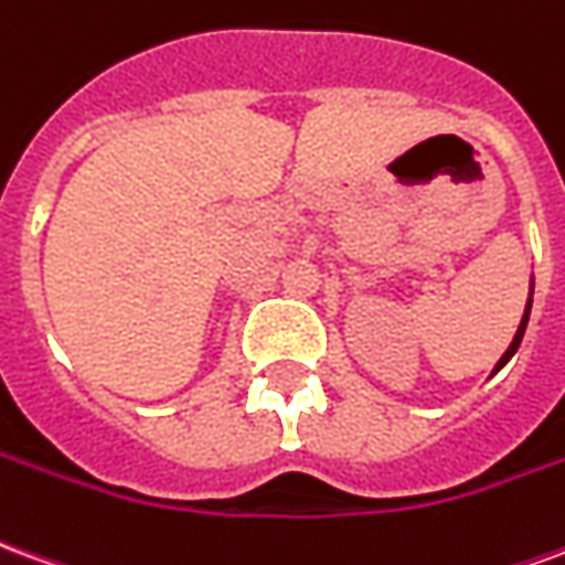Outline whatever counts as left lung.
<instances>
[{"label":"left lung","instance_id":"1","mask_svg":"<svg viewBox=\"0 0 565 565\" xmlns=\"http://www.w3.org/2000/svg\"><path fill=\"white\" fill-rule=\"evenodd\" d=\"M526 320H530V306H526V315H523L521 327H518V335H514V342L509 344V351H505V354H502V360H499V366H497V369H502V366H505V363H509L511 356H514V351H518V348H521L523 330H526Z\"/></svg>","mask_w":565,"mask_h":565}]
</instances>
